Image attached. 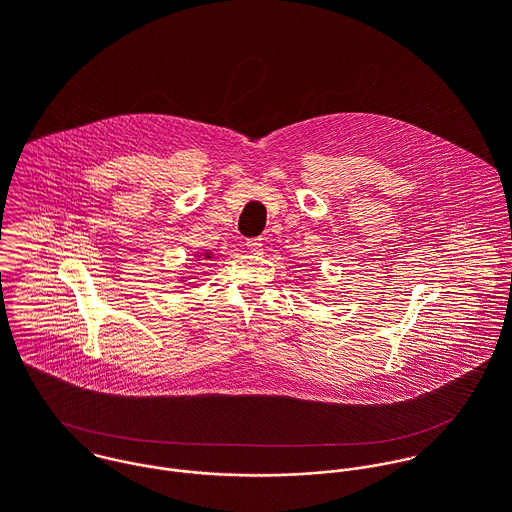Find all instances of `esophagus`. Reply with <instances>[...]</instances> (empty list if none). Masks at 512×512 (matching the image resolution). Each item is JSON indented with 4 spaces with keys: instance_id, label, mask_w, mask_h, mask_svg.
Returning a JSON list of instances; mask_svg holds the SVG:
<instances>
[{
    "instance_id": "obj_1",
    "label": "esophagus",
    "mask_w": 512,
    "mask_h": 512,
    "mask_svg": "<svg viewBox=\"0 0 512 512\" xmlns=\"http://www.w3.org/2000/svg\"><path fill=\"white\" fill-rule=\"evenodd\" d=\"M246 246H248V250H250L252 254H262V252H264V242H262V238H250V240L246 242Z\"/></svg>"
}]
</instances>
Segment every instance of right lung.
Wrapping results in <instances>:
<instances>
[{"label": "right lung", "instance_id": "1", "mask_svg": "<svg viewBox=\"0 0 512 512\" xmlns=\"http://www.w3.org/2000/svg\"><path fill=\"white\" fill-rule=\"evenodd\" d=\"M193 258H195V260H211V258H213V252H211V250L195 252V254H193ZM179 282H181V284H185V282H187V278H183V276H181V278H179Z\"/></svg>", "mask_w": 512, "mask_h": 512}]
</instances>
